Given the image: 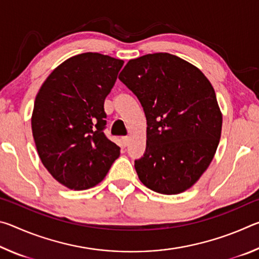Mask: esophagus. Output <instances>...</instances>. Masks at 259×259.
I'll use <instances>...</instances> for the list:
<instances>
[{"instance_id": "1", "label": "esophagus", "mask_w": 259, "mask_h": 259, "mask_svg": "<svg viewBox=\"0 0 259 259\" xmlns=\"http://www.w3.org/2000/svg\"><path fill=\"white\" fill-rule=\"evenodd\" d=\"M122 144H123V146H128L129 145V137H122Z\"/></svg>"}]
</instances>
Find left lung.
<instances>
[{
  "label": "left lung",
  "mask_w": 259,
  "mask_h": 259,
  "mask_svg": "<svg viewBox=\"0 0 259 259\" xmlns=\"http://www.w3.org/2000/svg\"><path fill=\"white\" fill-rule=\"evenodd\" d=\"M119 78L137 96L147 121L146 150L135 161L140 182L161 194L188 190L221 139L223 117L211 83L194 65L166 52L129 60Z\"/></svg>",
  "instance_id": "8db88e82"
}]
</instances>
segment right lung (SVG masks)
Returning a JSON list of instances; mask_svg holds the SVG:
<instances>
[{"mask_svg": "<svg viewBox=\"0 0 259 259\" xmlns=\"http://www.w3.org/2000/svg\"><path fill=\"white\" fill-rule=\"evenodd\" d=\"M123 63L97 52L74 56L54 69L35 98L32 131L38 156L71 190L97 185L120 155L104 134V102Z\"/></svg>", "mask_w": 259, "mask_h": 259, "instance_id": "1", "label": "right lung"}]
</instances>
